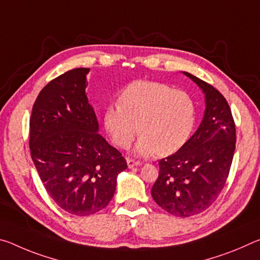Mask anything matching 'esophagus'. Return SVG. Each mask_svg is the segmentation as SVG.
I'll use <instances>...</instances> for the list:
<instances>
[{
  "mask_svg": "<svg viewBox=\"0 0 260 260\" xmlns=\"http://www.w3.org/2000/svg\"><path fill=\"white\" fill-rule=\"evenodd\" d=\"M127 165H128L129 169H133L135 166H140L141 162L138 160H134V159H127Z\"/></svg>",
  "mask_w": 260,
  "mask_h": 260,
  "instance_id": "1",
  "label": "esophagus"
}]
</instances>
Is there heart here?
Segmentation results:
<instances>
[{
    "label": "heart",
    "instance_id": "b5f03b06",
    "mask_svg": "<svg viewBox=\"0 0 260 260\" xmlns=\"http://www.w3.org/2000/svg\"><path fill=\"white\" fill-rule=\"evenodd\" d=\"M103 113L105 129L119 148H127L138 132L134 150L140 156H169L187 142L195 121L191 99L160 82L139 80L125 87Z\"/></svg>",
    "mask_w": 260,
    "mask_h": 260
}]
</instances>
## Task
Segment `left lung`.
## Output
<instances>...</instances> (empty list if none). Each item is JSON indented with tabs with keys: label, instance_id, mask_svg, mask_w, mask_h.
I'll use <instances>...</instances> for the list:
<instances>
[{
	"label": "left lung",
	"instance_id": "8db88e82",
	"mask_svg": "<svg viewBox=\"0 0 260 260\" xmlns=\"http://www.w3.org/2000/svg\"><path fill=\"white\" fill-rule=\"evenodd\" d=\"M205 99L199 128L179 150L159 161L151 196L166 212L187 218L203 212L221 192L235 151L236 132L226 99L188 72Z\"/></svg>",
	"mask_w": 260,
	"mask_h": 260
}]
</instances>
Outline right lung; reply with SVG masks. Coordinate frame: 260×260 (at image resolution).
<instances>
[{"label": "right lung", "mask_w": 260, "mask_h": 260, "mask_svg": "<svg viewBox=\"0 0 260 260\" xmlns=\"http://www.w3.org/2000/svg\"><path fill=\"white\" fill-rule=\"evenodd\" d=\"M86 68L51 80L39 94L29 120L30 156L46 190L67 212H99L114 195L125 158L99 134L88 103Z\"/></svg>", "instance_id": "right-lung-1"}]
</instances>
